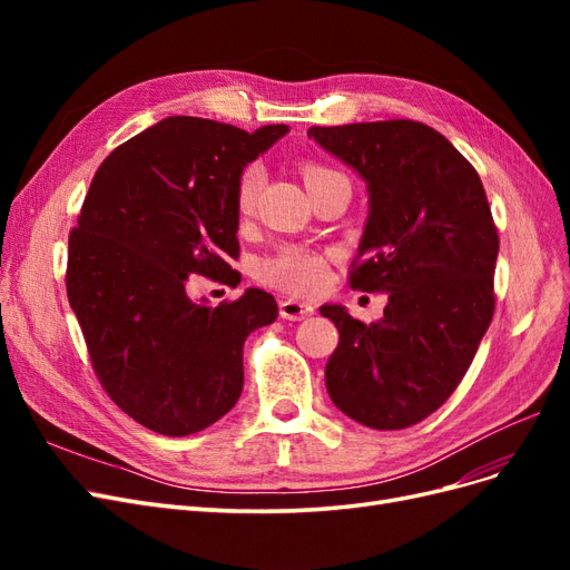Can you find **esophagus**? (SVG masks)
Returning a JSON list of instances; mask_svg holds the SVG:
<instances>
[{"mask_svg":"<svg viewBox=\"0 0 570 570\" xmlns=\"http://www.w3.org/2000/svg\"><path fill=\"white\" fill-rule=\"evenodd\" d=\"M314 314V306L308 302H299V299H285L281 302V316L285 321H302L306 316Z\"/></svg>","mask_w":570,"mask_h":570,"instance_id":"obj_1","label":"esophagus"}]
</instances>
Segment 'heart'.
Masks as SVG:
<instances>
[{
	"instance_id": "b5f03b06",
	"label": "heart",
	"mask_w": 570,
	"mask_h": 570,
	"mask_svg": "<svg viewBox=\"0 0 570 570\" xmlns=\"http://www.w3.org/2000/svg\"><path fill=\"white\" fill-rule=\"evenodd\" d=\"M323 174H331V168L308 164L304 168V180H314ZM264 185V168L258 164H249L237 178L235 187V202L237 212L247 216L254 212V204L258 197V189ZM256 281L278 287L292 295H316L327 283V254L312 249L306 245H283L273 254L264 256L256 264Z\"/></svg>"
}]
</instances>
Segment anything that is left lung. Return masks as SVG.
I'll use <instances>...</instances> for the list:
<instances>
[{"label":"left lung","instance_id":"8db88e82","mask_svg":"<svg viewBox=\"0 0 570 570\" xmlns=\"http://www.w3.org/2000/svg\"><path fill=\"white\" fill-rule=\"evenodd\" d=\"M308 137L366 180L350 285L387 295L371 325L321 306L340 331L327 394L361 425L421 423L450 400L494 314L499 237L488 195L459 149L419 120L314 126Z\"/></svg>","mask_w":570,"mask_h":570}]
</instances>
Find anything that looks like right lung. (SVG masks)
<instances>
[{
    "instance_id": "1",
    "label": "right lung",
    "mask_w": 570,
    "mask_h": 570,
    "mask_svg": "<svg viewBox=\"0 0 570 570\" xmlns=\"http://www.w3.org/2000/svg\"><path fill=\"white\" fill-rule=\"evenodd\" d=\"M289 132H254L170 116L101 161L68 235L66 289L101 387L140 425L168 438L209 428L243 394V347L278 318L249 287L209 306L189 275L237 285V178Z\"/></svg>"
}]
</instances>
